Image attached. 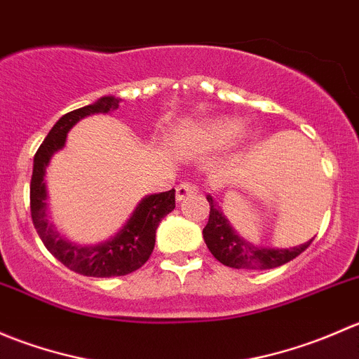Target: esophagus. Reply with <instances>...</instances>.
Returning <instances> with one entry per match:
<instances>
[{"label":"esophagus","instance_id":"esophagus-1","mask_svg":"<svg viewBox=\"0 0 359 359\" xmlns=\"http://www.w3.org/2000/svg\"><path fill=\"white\" fill-rule=\"evenodd\" d=\"M194 193H196V186H194L193 182H182L175 187L177 201L186 200L187 196H191V194H194Z\"/></svg>","mask_w":359,"mask_h":359}]
</instances>
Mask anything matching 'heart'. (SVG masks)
<instances>
[{
  "label": "heart",
  "instance_id": "obj_1",
  "mask_svg": "<svg viewBox=\"0 0 359 359\" xmlns=\"http://www.w3.org/2000/svg\"><path fill=\"white\" fill-rule=\"evenodd\" d=\"M241 132H243V123L238 118L226 116V118L210 119L205 125H201L198 137L201 142L208 144V146L222 147L234 142L241 135Z\"/></svg>",
  "mask_w": 359,
  "mask_h": 359
}]
</instances>
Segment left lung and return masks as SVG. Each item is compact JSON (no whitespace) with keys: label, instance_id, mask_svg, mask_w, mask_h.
<instances>
[{"label":"left lung","instance_id":"obj_1","mask_svg":"<svg viewBox=\"0 0 359 359\" xmlns=\"http://www.w3.org/2000/svg\"><path fill=\"white\" fill-rule=\"evenodd\" d=\"M206 200L210 203V217L203 229V240L212 255L224 266L234 269H274L290 262L313 243L309 240L293 248H267L250 243L233 229L213 198L206 196Z\"/></svg>","mask_w":359,"mask_h":359}]
</instances>
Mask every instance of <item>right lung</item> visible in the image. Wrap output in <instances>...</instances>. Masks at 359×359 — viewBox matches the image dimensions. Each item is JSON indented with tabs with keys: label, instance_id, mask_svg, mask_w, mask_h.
Returning <instances> with one entry per match:
<instances>
[{
	"label": "right lung",
	"instance_id": "1",
	"mask_svg": "<svg viewBox=\"0 0 359 359\" xmlns=\"http://www.w3.org/2000/svg\"><path fill=\"white\" fill-rule=\"evenodd\" d=\"M121 99L114 95L100 97L90 106L79 107L64 114L53 125L34 156L31 179V217L46 250L57 260L83 276L111 278L133 273L147 262L154 250L156 229L165 215L175 208V189L149 194L142 198L125 226L109 240L97 245H78L69 241L48 220V191L46 168L57 151L64 149L67 133L79 119L92 114H106L119 107Z\"/></svg>",
	"mask_w": 359,
	"mask_h": 359
}]
</instances>
